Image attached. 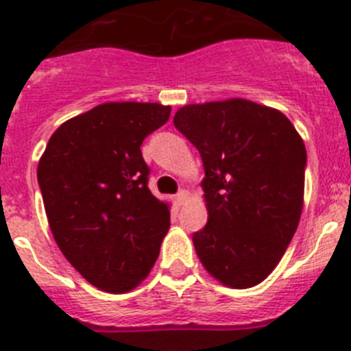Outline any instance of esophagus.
Returning a JSON list of instances; mask_svg holds the SVG:
<instances>
[{
	"label": "esophagus",
	"mask_w": 351,
	"mask_h": 351,
	"mask_svg": "<svg viewBox=\"0 0 351 351\" xmlns=\"http://www.w3.org/2000/svg\"><path fill=\"white\" fill-rule=\"evenodd\" d=\"M186 199H189V191H180L178 194H176V202H178L180 206L185 204Z\"/></svg>",
	"instance_id": "obj_1"
}]
</instances>
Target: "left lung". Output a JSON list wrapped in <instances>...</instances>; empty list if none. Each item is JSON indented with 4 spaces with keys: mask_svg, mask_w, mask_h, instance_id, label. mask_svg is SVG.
<instances>
[{
    "mask_svg": "<svg viewBox=\"0 0 351 351\" xmlns=\"http://www.w3.org/2000/svg\"><path fill=\"white\" fill-rule=\"evenodd\" d=\"M173 123L204 165L208 225L192 237L202 267L232 289L263 282L303 211V138L280 110L245 98L189 104Z\"/></svg>",
    "mask_w": 351,
    "mask_h": 351,
    "instance_id": "1",
    "label": "left lung"
}]
</instances>
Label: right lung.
<instances>
[{
  "mask_svg": "<svg viewBox=\"0 0 351 351\" xmlns=\"http://www.w3.org/2000/svg\"><path fill=\"white\" fill-rule=\"evenodd\" d=\"M169 114L171 107L156 101H106L62 123L39 159L58 250L106 293L140 286L169 230V204L149 191L140 150Z\"/></svg>",
  "mask_w": 351,
  "mask_h": 351,
  "instance_id": "obj_1",
  "label": "right lung"
}]
</instances>
